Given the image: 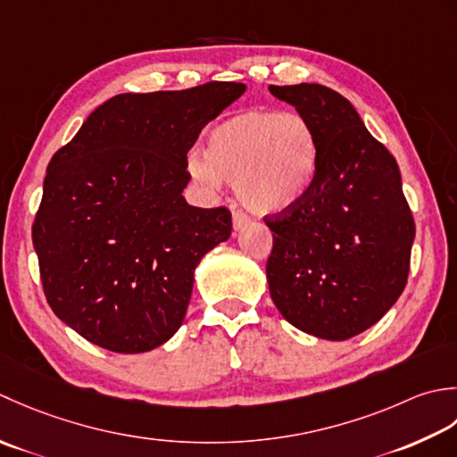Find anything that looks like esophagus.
Masks as SVG:
<instances>
[{
    "label": "esophagus",
    "mask_w": 457,
    "mask_h": 457,
    "mask_svg": "<svg viewBox=\"0 0 457 457\" xmlns=\"http://www.w3.org/2000/svg\"><path fill=\"white\" fill-rule=\"evenodd\" d=\"M248 222H250V219H248V215H245V212L238 211V209L232 211V228H235L237 232L245 228Z\"/></svg>",
    "instance_id": "1"
}]
</instances>
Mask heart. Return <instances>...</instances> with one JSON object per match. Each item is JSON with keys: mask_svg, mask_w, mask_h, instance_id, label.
I'll list each match as a JSON object with an SVG mask.
<instances>
[{"mask_svg": "<svg viewBox=\"0 0 457 457\" xmlns=\"http://www.w3.org/2000/svg\"><path fill=\"white\" fill-rule=\"evenodd\" d=\"M318 170V134L295 112H240L211 129L203 157H189L195 179L235 183L237 197L256 215H278L300 204Z\"/></svg>", "mask_w": 457, "mask_h": 457, "instance_id": "obj_1", "label": "heart"}]
</instances>
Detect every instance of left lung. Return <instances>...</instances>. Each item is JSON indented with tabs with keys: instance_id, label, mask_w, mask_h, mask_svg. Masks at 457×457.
Instances as JSON below:
<instances>
[{
	"instance_id": "1",
	"label": "left lung",
	"mask_w": 457,
	"mask_h": 457,
	"mask_svg": "<svg viewBox=\"0 0 457 457\" xmlns=\"http://www.w3.org/2000/svg\"><path fill=\"white\" fill-rule=\"evenodd\" d=\"M268 90L320 139L312 191L264 219L274 237L270 295L294 328L345 341L383 318L406 286L416 228L400 170L339 92L310 82Z\"/></svg>"
}]
</instances>
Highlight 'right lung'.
Wrapping results in <instances>:
<instances>
[{
    "label": "right lung",
    "mask_w": 457,
    "mask_h": 457,
    "mask_svg": "<svg viewBox=\"0 0 457 457\" xmlns=\"http://www.w3.org/2000/svg\"><path fill=\"white\" fill-rule=\"evenodd\" d=\"M242 82L106 100L46 167L33 222L45 297L95 345L134 355L181 328L201 258L230 211L185 201L187 152Z\"/></svg>",
    "instance_id": "add662e5"
}]
</instances>
